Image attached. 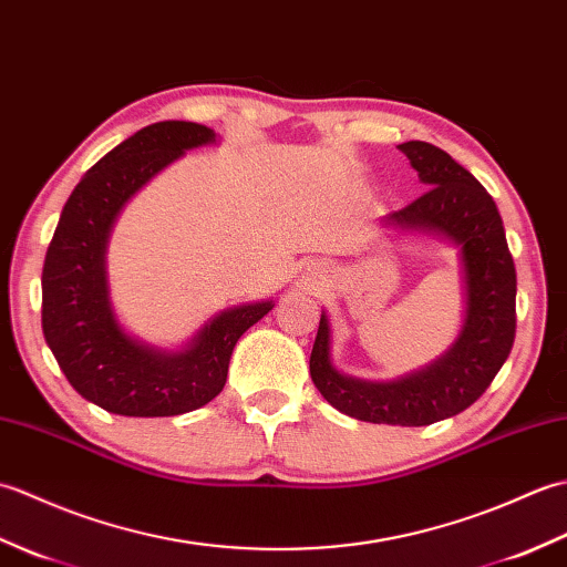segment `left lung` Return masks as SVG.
<instances>
[{"label": "left lung", "mask_w": 567, "mask_h": 567, "mask_svg": "<svg viewBox=\"0 0 567 567\" xmlns=\"http://www.w3.org/2000/svg\"><path fill=\"white\" fill-rule=\"evenodd\" d=\"M421 183L431 185L390 221L426 228L461 246L467 309L453 348L426 370L396 382H360L333 370L329 321L321 315L309 372L323 400L370 424L429 426L477 402L507 360L516 333V270L502 216L487 189L449 153L426 141L400 146Z\"/></svg>", "instance_id": "1"}]
</instances>
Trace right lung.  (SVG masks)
<instances>
[{"instance_id":"add662e5","label":"right lung","mask_w":567,"mask_h":567,"mask_svg":"<svg viewBox=\"0 0 567 567\" xmlns=\"http://www.w3.org/2000/svg\"><path fill=\"white\" fill-rule=\"evenodd\" d=\"M212 141V128L192 122L136 131L72 189L48 246L41 275L45 343L72 388L112 414L177 416L212 402L224 390L236 341L272 309V302L228 309L183 353L151 351L114 319L104 250L116 214L165 165Z\"/></svg>"}]
</instances>
